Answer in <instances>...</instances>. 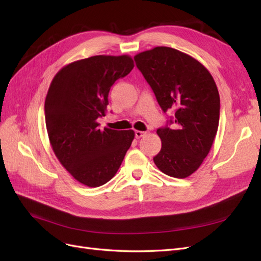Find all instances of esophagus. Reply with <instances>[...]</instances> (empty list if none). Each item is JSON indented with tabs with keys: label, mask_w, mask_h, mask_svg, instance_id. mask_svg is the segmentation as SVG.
I'll return each mask as SVG.
<instances>
[{
	"label": "esophagus",
	"mask_w": 261,
	"mask_h": 261,
	"mask_svg": "<svg viewBox=\"0 0 261 261\" xmlns=\"http://www.w3.org/2000/svg\"><path fill=\"white\" fill-rule=\"evenodd\" d=\"M146 135V133L145 132H143V130H135V136H136V138H141V137H144Z\"/></svg>",
	"instance_id": "34e87169"
}]
</instances>
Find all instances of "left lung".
<instances>
[{
  "mask_svg": "<svg viewBox=\"0 0 261 261\" xmlns=\"http://www.w3.org/2000/svg\"><path fill=\"white\" fill-rule=\"evenodd\" d=\"M164 112L175 110L176 127L159 128L161 150L153 161L164 174L192 175L216 138L220 96L215 80L199 61L169 46H155L134 58Z\"/></svg>",
  "mask_w": 261,
  "mask_h": 261,
  "instance_id": "1",
  "label": "left lung"
}]
</instances>
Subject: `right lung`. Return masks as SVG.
Wrapping results in <instances>:
<instances>
[{
	"instance_id": "right-lung-1",
	"label": "right lung",
	"mask_w": 261,
	"mask_h": 261,
	"mask_svg": "<svg viewBox=\"0 0 261 261\" xmlns=\"http://www.w3.org/2000/svg\"><path fill=\"white\" fill-rule=\"evenodd\" d=\"M129 55H94L62 67L44 102L45 125L54 154L80 183L99 187L120 169L135 137L133 129L99 128L108 112L109 91L130 73Z\"/></svg>"
}]
</instances>
